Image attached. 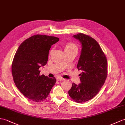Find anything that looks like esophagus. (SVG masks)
<instances>
[{"label": "esophagus", "instance_id": "34e87169", "mask_svg": "<svg viewBox=\"0 0 125 125\" xmlns=\"http://www.w3.org/2000/svg\"><path fill=\"white\" fill-rule=\"evenodd\" d=\"M56 80L58 81V82H61V81H63V80H64V78H62V77H58L56 78Z\"/></svg>", "mask_w": 125, "mask_h": 125}]
</instances>
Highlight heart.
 Listing matches in <instances>:
<instances>
[{
  "label": "heart",
  "instance_id": "b5f03b06",
  "mask_svg": "<svg viewBox=\"0 0 125 125\" xmlns=\"http://www.w3.org/2000/svg\"><path fill=\"white\" fill-rule=\"evenodd\" d=\"M73 49H77V47L73 43H68L64 46V51L73 50Z\"/></svg>",
  "mask_w": 125,
  "mask_h": 125
}]
</instances>
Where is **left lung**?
Returning a JSON list of instances; mask_svg holds the SVG:
<instances>
[{
  "instance_id": "obj_1",
  "label": "left lung",
  "mask_w": 125,
  "mask_h": 125,
  "mask_svg": "<svg viewBox=\"0 0 125 125\" xmlns=\"http://www.w3.org/2000/svg\"><path fill=\"white\" fill-rule=\"evenodd\" d=\"M73 37L82 44V51L77 64L80 83H72L68 93L77 103L88 101L97 95L104 85L108 73V63L105 54L96 40L80 33Z\"/></svg>"
}]
</instances>
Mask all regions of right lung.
Segmentation results:
<instances>
[{
  "instance_id": "obj_1",
  "label": "right lung",
  "mask_w": 125,
  "mask_h": 125,
  "mask_svg": "<svg viewBox=\"0 0 125 125\" xmlns=\"http://www.w3.org/2000/svg\"><path fill=\"white\" fill-rule=\"evenodd\" d=\"M59 41V38L37 34L25 40L17 49L11 73L17 88L29 100H45L55 84V78L40 76L39 69L47 63L52 45Z\"/></svg>"
}]
</instances>
